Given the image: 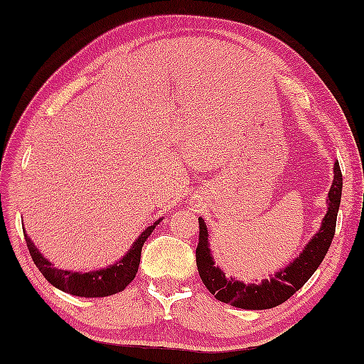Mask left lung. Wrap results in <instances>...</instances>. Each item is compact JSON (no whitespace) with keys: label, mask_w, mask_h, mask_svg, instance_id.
Segmentation results:
<instances>
[{"label":"left lung","mask_w":364,"mask_h":364,"mask_svg":"<svg viewBox=\"0 0 364 364\" xmlns=\"http://www.w3.org/2000/svg\"><path fill=\"white\" fill-rule=\"evenodd\" d=\"M343 191V175L340 164L333 166V183L331 186L327 197V214L323 218L319 231L310 239L302 250L299 257L294 259L291 264L279 269L269 279H264L260 284H243L235 277L228 279L220 268L215 267L209 250L208 228L205 220L198 217L200 237L196 251L197 268L203 284L214 296L230 304L232 307L245 310H267L276 306H281L290 296H293L301 287L316 272L324 256L331 248L332 239L335 235L336 215L340 209Z\"/></svg>","instance_id":"left-lung-1"}]
</instances>
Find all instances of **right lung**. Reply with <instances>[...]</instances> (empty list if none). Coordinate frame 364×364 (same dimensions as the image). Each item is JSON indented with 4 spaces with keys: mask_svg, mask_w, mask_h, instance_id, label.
I'll list each match as a JSON object with an SVG mask.
<instances>
[{
    "mask_svg": "<svg viewBox=\"0 0 364 364\" xmlns=\"http://www.w3.org/2000/svg\"><path fill=\"white\" fill-rule=\"evenodd\" d=\"M161 220L163 218H159L154 225L149 226L147 230H144L139 237L133 242L129 252H127L122 259L117 260L116 264L90 273H77L71 272V269L54 268L53 264H50L48 259H45L43 255L36 248V245L32 243L26 231L23 230V232L33 264L37 265L40 273L45 276V279L50 285H54L55 289L65 293L74 294V296L104 298L122 291L125 287L133 281L134 276L138 273L142 245Z\"/></svg>",
    "mask_w": 364,
    "mask_h": 364,
    "instance_id": "add662e5",
    "label": "right lung"
}]
</instances>
